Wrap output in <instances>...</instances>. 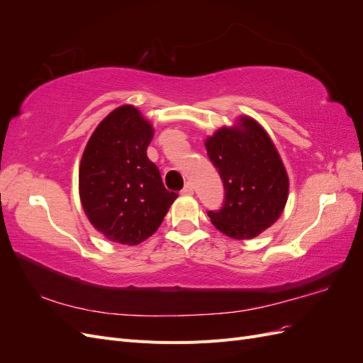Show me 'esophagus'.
Wrapping results in <instances>:
<instances>
[{"label":"esophagus","mask_w":363,"mask_h":363,"mask_svg":"<svg viewBox=\"0 0 363 363\" xmlns=\"http://www.w3.org/2000/svg\"><path fill=\"white\" fill-rule=\"evenodd\" d=\"M182 194L183 195H192L194 194V188H192V184L189 182L184 184V188L182 189Z\"/></svg>","instance_id":"obj_1"}]
</instances>
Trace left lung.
I'll use <instances>...</instances> for the list:
<instances>
[{"mask_svg": "<svg viewBox=\"0 0 363 363\" xmlns=\"http://www.w3.org/2000/svg\"><path fill=\"white\" fill-rule=\"evenodd\" d=\"M204 145L225 189L223 208L207 212L212 224L238 240L259 236L280 218L289 195L286 168L267 130L244 115Z\"/></svg>", "mask_w": 363, "mask_h": 363, "instance_id": "8db88e82", "label": "left lung"}]
</instances>
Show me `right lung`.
Listing matches in <instances>:
<instances>
[{"label": "right lung", "instance_id": "add662e5", "mask_svg": "<svg viewBox=\"0 0 363 363\" xmlns=\"http://www.w3.org/2000/svg\"><path fill=\"white\" fill-rule=\"evenodd\" d=\"M155 128L131 104L116 107L83 151L79 194L89 223L116 244L138 245L160 227L177 194L147 157Z\"/></svg>", "mask_w": 363, "mask_h": 363}]
</instances>
